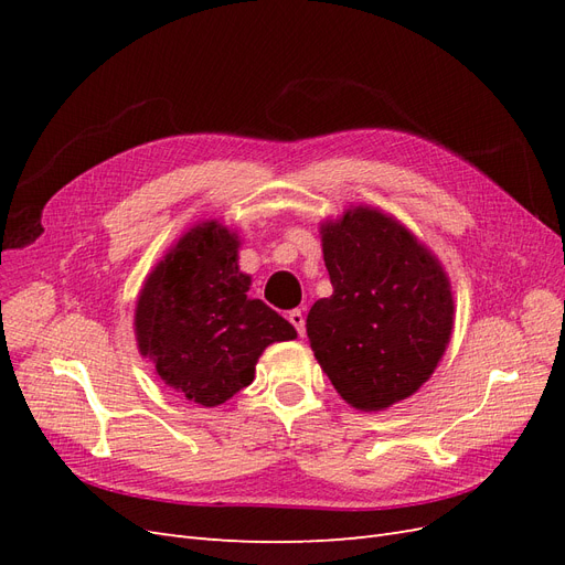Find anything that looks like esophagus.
Masks as SVG:
<instances>
[{"label":"esophagus","instance_id":"obj_1","mask_svg":"<svg viewBox=\"0 0 565 565\" xmlns=\"http://www.w3.org/2000/svg\"><path fill=\"white\" fill-rule=\"evenodd\" d=\"M289 322L295 324V330L299 332V337H303L306 334V318H303V313L299 311V309H295V311H289Z\"/></svg>","mask_w":565,"mask_h":565}]
</instances>
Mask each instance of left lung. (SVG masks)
Wrapping results in <instances>:
<instances>
[{"instance_id":"8db88e82","label":"left lung","mask_w":565,"mask_h":565,"mask_svg":"<svg viewBox=\"0 0 565 565\" xmlns=\"http://www.w3.org/2000/svg\"><path fill=\"white\" fill-rule=\"evenodd\" d=\"M320 241L334 292L311 306L306 334L339 396L377 413L438 367L455 324L450 278L415 233L367 204L322 221Z\"/></svg>"}]
</instances>
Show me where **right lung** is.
I'll list each match as a JSON object with an SVG mask.
<instances>
[{"label":"right lung","mask_w":565,"mask_h":565,"mask_svg":"<svg viewBox=\"0 0 565 565\" xmlns=\"http://www.w3.org/2000/svg\"><path fill=\"white\" fill-rule=\"evenodd\" d=\"M241 237L216 218L188 228L156 264L136 299L139 353L181 396L216 407L252 384L266 347L297 330L262 299L237 266Z\"/></svg>","instance_id":"add662e5"}]
</instances>
